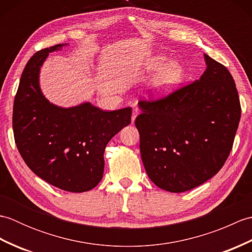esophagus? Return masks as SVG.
<instances>
[{
  "label": "esophagus",
  "mask_w": 252,
  "mask_h": 252,
  "mask_svg": "<svg viewBox=\"0 0 252 252\" xmlns=\"http://www.w3.org/2000/svg\"><path fill=\"white\" fill-rule=\"evenodd\" d=\"M138 114H140V109H138L137 107H136V108L133 109V112H132V123H134V121H135V118L137 117V115H138Z\"/></svg>",
  "instance_id": "obj_1"
}]
</instances>
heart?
Here are the masks:
<instances>
[{"instance_id": "1", "label": "heart", "mask_w": 252, "mask_h": 252, "mask_svg": "<svg viewBox=\"0 0 252 252\" xmlns=\"http://www.w3.org/2000/svg\"><path fill=\"white\" fill-rule=\"evenodd\" d=\"M167 61L168 57L162 54L153 56L145 63V71L147 73L156 72L165 64ZM182 77H183V69L179 63L175 62L169 63L154 79L153 88L155 92L161 95L170 93L180 83Z\"/></svg>"}]
</instances>
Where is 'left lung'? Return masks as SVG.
Here are the masks:
<instances>
[{
	"instance_id": "1",
	"label": "left lung",
	"mask_w": 252,
	"mask_h": 252,
	"mask_svg": "<svg viewBox=\"0 0 252 252\" xmlns=\"http://www.w3.org/2000/svg\"><path fill=\"white\" fill-rule=\"evenodd\" d=\"M205 60L199 80L164 97L138 101L135 126L144 167L155 184L171 192L195 189L221 170L240 120L231 72L210 56Z\"/></svg>"
}]
</instances>
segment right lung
<instances>
[{"instance_id": "add662e5", "label": "right lung", "mask_w": 252, "mask_h": 252, "mask_svg": "<svg viewBox=\"0 0 252 252\" xmlns=\"http://www.w3.org/2000/svg\"><path fill=\"white\" fill-rule=\"evenodd\" d=\"M32 56L21 74L13 108L16 146L39 178L66 191L94 189L104 173L106 145L131 123L132 108L103 111L90 103L72 108L50 104L39 87V71L50 52Z\"/></svg>"}]
</instances>
